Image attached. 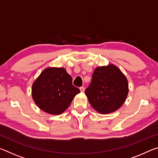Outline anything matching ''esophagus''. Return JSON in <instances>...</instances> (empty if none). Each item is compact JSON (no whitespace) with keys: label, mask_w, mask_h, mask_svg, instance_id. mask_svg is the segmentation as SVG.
<instances>
[{"label":"esophagus","mask_w":158,"mask_h":158,"mask_svg":"<svg viewBox=\"0 0 158 158\" xmlns=\"http://www.w3.org/2000/svg\"><path fill=\"white\" fill-rule=\"evenodd\" d=\"M80 90H81V92H84V90H85V88H84V86L80 87Z\"/></svg>","instance_id":"1"}]
</instances>
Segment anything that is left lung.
Segmentation results:
<instances>
[{
	"label": "left lung",
	"mask_w": 158,
	"mask_h": 158,
	"mask_svg": "<svg viewBox=\"0 0 158 158\" xmlns=\"http://www.w3.org/2000/svg\"><path fill=\"white\" fill-rule=\"evenodd\" d=\"M85 94L99 113H111L121 107L127 98V80L116 66L99 67L93 72L91 82Z\"/></svg>",
	"instance_id": "1"
}]
</instances>
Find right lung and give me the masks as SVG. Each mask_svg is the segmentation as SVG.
I'll return each instance as SVG.
<instances>
[{
  "label": "right lung",
  "instance_id": "add662e5",
  "mask_svg": "<svg viewBox=\"0 0 158 158\" xmlns=\"http://www.w3.org/2000/svg\"><path fill=\"white\" fill-rule=\"evenodd\" d=\"M80 90L64 68H51L42 72L32 86V96L42 110L50 114H62Z\"/></svg>",
  "mask_w": 158,
  "mask_h": 158
}]
</instances>
